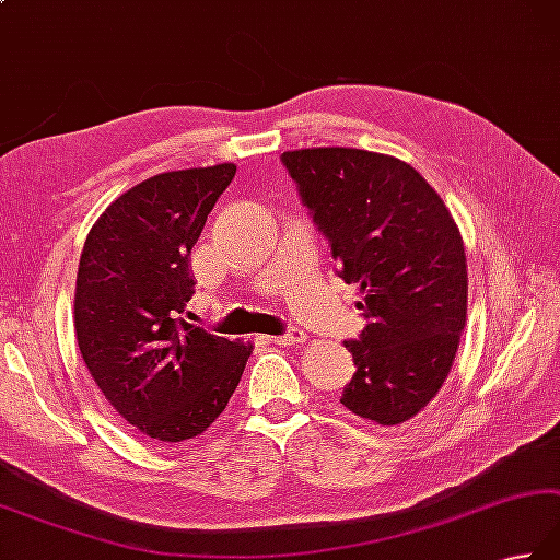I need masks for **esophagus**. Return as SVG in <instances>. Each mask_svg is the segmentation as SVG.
<instances>
[{
    "label": "esophagus",
    "mask_w": 560,
    "mask_h": 560,
    "mask_svg": "<svg viewBox=\"0 0 560 560\" xmlns=\"http://www.w3.org/2000/svg\"><path fill=\"white\" fill-rule=\"evenodd\" d=\"M305 335L303 330H299V327H293V330H289V332H283V335H277V337H269L271 339V345H279V347H291V345H301V342H305Z\"/></svg>",
    "instance_id": "1"
}]
</instances>
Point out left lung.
<instances>
[{
  "label": "left lung",
  "instance_id": "obj_1",
  "mask_svg": "<svg viewBox=\"0 0 560 560\" xmlns=\"http://www.w3.org/2000/svg\"><path fill=\"white\" fill-rule=\"evenodd\" d=\"M337 273L359 283L366 327L345 347L357 374L339 402L383 427L418 415L452 371L466 325L464 240L422 174L357 148L283 152Z\"/></svg>",
  "mask_w": 560,
  "mask_h": 560
}]
</instances>
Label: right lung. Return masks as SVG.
<instances>
[{"label":"right lung","instance_id":"right-lung-1","mask_svg":"<svg viewBox=\"0 0 560 560\" xmlns=\"http://www.w3.org/2000/svg\"><path fill=\"white\" fill-rule=\"evenodd\" d=\"M235 164L155 174L120 194L86 235L74 332L108 405L155 442L194 440L215 422L252 345L184 320L191 247Z\"/></svg>","mask_w":560,"mask_h":560}]
</instances>
